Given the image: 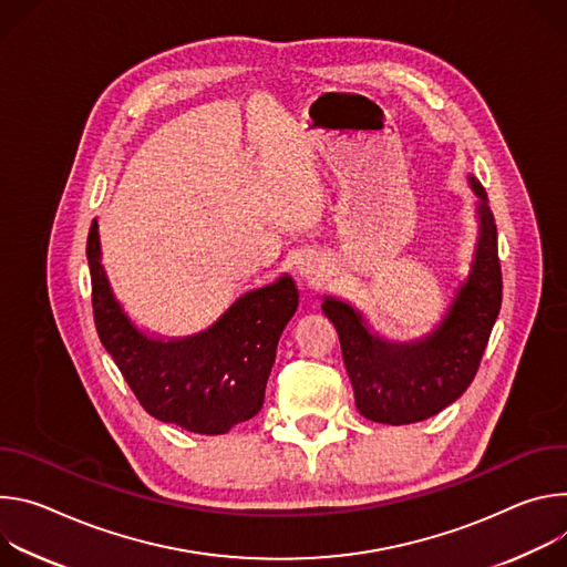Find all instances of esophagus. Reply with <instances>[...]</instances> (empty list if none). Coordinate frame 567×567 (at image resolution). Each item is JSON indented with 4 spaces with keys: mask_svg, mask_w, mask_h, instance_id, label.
Listing matches in <instances>:
<instances>
[{
    "mask_svg": "<svg viewBox=\"0 0 567 567\" xmlns=\"http://www.w3.org/2000/svg\"><path fill=\"white\" fill-rule=\"evenodd\" d=\"M301 270H303V272H308V270H306V266H301Z\"/></svg>",
    "mask_w": 567,
    "mask_h": 567,
    "instance_id": "esophagus-1",
    "label": "esophagus"
}]
</instances>
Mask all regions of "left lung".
Listing matches in <instances>:
<instances>
[{
  "label": "left lung",
  "instance_id": "obj_1",
  "mask_svg": "<svg viewBox=\"0 0 567 567\" xmlns=\"http://www.w3.org/2000/svg\"><path fill=\"white\" fill-rule=\"evenodd\" d=\"M471 186L480 216L473 270L430 336L412 344L388 342L353 306L333 297L322 303L340 336L355 408L369 421L403 425L430 419L455 403L480 369L502 303V272L484 186L475 177Z\"/></svg>",
  "mask_w": 567,
  "mask_h": 567
}]
</instances>
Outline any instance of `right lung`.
<instances>
[{
	"instance_id": "add662e5",
	"label": "right lung",
	"mask_w": 567,
	"mask_h": 567,
	"mask_svg": "<svg viewBox=\"0 0 567 567\" xmlns=\"http://www.w3.org/2000/svg\"><path fill=\"white\" fill-rule=\"evenodd\" d=\"M87 261L99 338L148 414L198 434H225L259 414L279 336L299 303L290 277L243 295L209 331L166 340L140 329L114 297L96 220Z\"/></svg>"
}]
</instances>
